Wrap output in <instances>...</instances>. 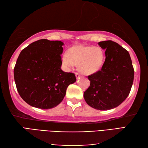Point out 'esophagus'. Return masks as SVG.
<instances>
[{"label":"esophagus","instance_id":"obj_1","mask_svg":"<svg viewBox=\"0 0 148 148\" xmlns=\"http://www.w3.org/2000/svg\"><path fill=\"white\" fill-rule=\"evenodd\" d=\"M75 76H76V77L77 78H78L80 77V74L79 73H77H77H75Z\"/></svg>","mask_w":148,"mask_h":148}]
</instances>
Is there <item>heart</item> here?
<instances>
[{"label": "heart", "mask_w": 148, "mask_h": 148, "mask_svg": "<svg viewBox=\"0 0 148 148\" xmlns=\"http://www.w3.org/2000/svg\"><path fill=\"white\" fill-rule=\"evenodd\" d=\"M104 61L103 50L98 47L77 45L71 47L67 54L61 57L63 66L66 69L78 64V69L85 75L95 73L100 70Z\"/></svg>", "instance_id": "obj_1"}]
</instances>
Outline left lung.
I'll return each instance as SVG.
<instances>
[{
    "label": "left lung",
    "instance_id": "obj_1",
    "mask_svg": "<svg viewBox=\"0 0 148 148\" xmlns=\"http://www.w3.org/2000/svg\"><path fill=\"white\" fill-rule=\"evenodd\" d=\"M105 50V60L100 70L88 76L90 86L84 97L90 107L100 110L114 108L129 95L134 82L131 57L124 48L111 40L98 43Z\"/></svg>",
    "mask_w": 148,
    "mask_h": 148
}]
</instances>
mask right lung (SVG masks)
Segmentation results:
<instances>
[{
  "instance_id": "right-lung-1",
  "label": "right lung",
  "mask_w": 148,
  "mask_h": 148,
  "mask_svg": "<svg viewBox=\"0 0 148 148\" xmlns=\"http://www.w3.org/2000/svg\"><path fill=\"white\" fill-rule=\"evenodd\" d=\"M61 41L38 40L22 50L14 68L17 91L32 107L49 109L62 101L66 89L76 82L73 73L63 71Z\"/></svg>"
}]
</instances>
